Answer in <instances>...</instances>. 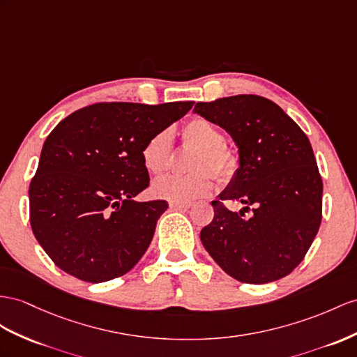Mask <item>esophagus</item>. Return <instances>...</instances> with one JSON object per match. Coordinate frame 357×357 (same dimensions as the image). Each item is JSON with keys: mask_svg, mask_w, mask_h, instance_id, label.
<instances>
[{"mask_svg": "<svg viewBox=\"0 0 357 357\" xmlns=\"http://www.w3.org/2000/svg\"><path fill=\"white\" fill-rule=\"evenodd\" d=\"M169 205L173 209H188L191 206L190 202H170Z\"/></svg>", "mask_w": 357, "mask_h": 357, "instance_id": "34e87169", "label": "esophagus"}]
</instances>
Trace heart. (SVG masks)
<instances>
[{"mask_svg":"<svg viewBox=\"0 0 357 357\" xmlns=\"http://www.w3.org/2000/svg\"><path fill=\"white\" fill-rule=\"evenodd\" d=\"M184 142L196 148L191 158L190 175H170L153 182L152 191L170 202H188L204 197L214 190V178H231L236 169L235 153L223 144V132L206 119L195 117L182 128ZM172 132L162 130L153 134L142 149V161L151 175H161L172 162Z\"/></svg>","mask_w":357,"mask_h":357,"instance_id":"b5f03b06","label":"heart"}]
</instances>
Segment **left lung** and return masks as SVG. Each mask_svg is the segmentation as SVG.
<instances>
[{
    "instance_id": "8db88e82",
    "label": "left lung",
    "mask_w": 357,
    "mask_h": 357,
    "mask_svg": "<svg viewBox=\"0 0 357 357\" xmlns=\"http://www.w3.org/2000/svg\"><path fill=\"white\" fill-rule=\"evenodd\" d=\"M195 113L232 137L238 169L218 197L252 206L244 219L220 202L200 231L206 252L229 276L244 283L285 278L303 261L321 223L323 181L312 146L300 126L258 95L197 102Z\"/></svg>"
}]
</instances>
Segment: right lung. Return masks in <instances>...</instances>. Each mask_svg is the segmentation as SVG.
<instances>
[{
  "label": "right lung",
  "mask_w": 357,
  "mask_h": 357,
  "mask_svg": "<svg viewBox=\"0 0 357 357\" xmlns=\"http://www.w3.org/2000/svg\"><path fill=\"white\" fill-rule=\"evenodd\" d=\"M193 104H95L54 128L29 195L33 234L59 268L100 283L140 261L169 208L166 200H134L149 185L142 149Z\"/></svg>",
  "instance_id": "add662e5"
}]
</instances>
